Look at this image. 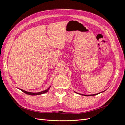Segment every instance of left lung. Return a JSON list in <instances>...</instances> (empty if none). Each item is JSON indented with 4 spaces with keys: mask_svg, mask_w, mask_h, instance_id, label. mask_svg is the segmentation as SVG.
Instances as JSON below:
<instances>
[{
    "mask_svg": "<svg viewBox=\"0 0 125 125\" xmlns=\"http://www.w3.org/2000/svg\"><path fill=\"white\" fill-rule=\"evenodd\" d=\"M105 91H103V92H100V93H97V94H91V95H84V94H80V93H77V92H75L76 93H77V94H80V95H84V96H94V95H97L98 94H100V93H102V92H104Z\"/></svg>",
    "mask_w": 125,
    "mask_h": 125,
    "instance_id": "left-lung-1",
    "label": "left lung"
}]
</instances>
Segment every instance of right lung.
<instances>
[{
    "label": "right lung",
    "mask_w": 125,
    "mask_h": 125,
    "mask_svg": "<svg viewBox=\"0 0 125 125\" xmlns=\"http://www.w3.org/2000/svg\"><path fill=\"white\" fill-rule=\"evenodd\" d=\"M51 86H50V87H49V88L45 90L44 91H41V92H37V93H33V92H27V91H24L23 90H22V89H19L20 90H21L22 92H23L24 93H25L26 94H28V95H41V94H44V93H45L47 92L48 91V90H50V88Z\"/></svg>",
    "instance_id": "obj_1"
}]
</instances>
